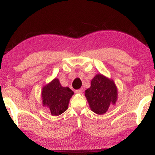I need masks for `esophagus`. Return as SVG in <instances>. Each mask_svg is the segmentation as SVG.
<instances>
[{"label":"esophagus","mask_w":155,"mask_h":155,"mask_svg":"<svg viewBox=\"0 0 155 155\" xmlns=\"http://www.w3.org/2000/svg\"><path fill=\"white\" fill-rule=\"evenodd\" d=\"M76 93H78V94H83V88H81L80 89H78L76 91Z\"/></svg>","instance_id":"esophagus-1"}]
</instances>
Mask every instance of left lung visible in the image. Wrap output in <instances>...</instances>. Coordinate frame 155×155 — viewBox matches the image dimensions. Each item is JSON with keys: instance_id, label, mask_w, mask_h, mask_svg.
Segmentation results:
<instances>
[{"instance_id": "8db88e82", "label": "left lung", "mask_w": 155, "mask_h": 155, "mask_svg": "<svg viewBox=\"0 0 155 155\" xmlns=\"http://www.w3.org/2000/svg\"><path fill=\"white\" fill-rule=\"evenodd\" d=\"M84 95L91 110L97 114H103L110 104L116 103L118 90L113 80L97 74L92 79L91 87L85 91Z\"/></svg>"}]
</instances>
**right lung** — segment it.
<instances>
[{
  "mask_svg": "<svg viewBox=\"0 0 155 155\" xmlns=\"http://www.w3.org/2000/svg\"><path fill=\"white\" fill-rule=\"evenodd\" d=\"M74 92L68 87H63L57 78L42 87V104L47 107L52 116H58L67 110Z\"/></svg>",
  "mask_w": 155,
  "mask_h": 155,
  "instance_id": "obj_1",
  "label": "right lung"
}]
</instances>
